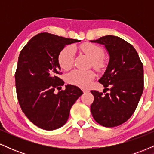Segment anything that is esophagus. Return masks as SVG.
Wrapping results in <instances>:
<instances>
[{
  "label": "esophagus",
  "mask_w": 154,
  "mask_h": 154,
  "mask_svg": "<svg viewBox=\"0 0 154 154\" xmlns=\"http://www.w3.org/2000/svg\"><path fill=\"white\" fill-rule=\"evenodd\" d=\"M82 91H83V93H88V92H89V91H88V90H84V89L82 90Z\"/></svg>",
  "instance_id": "1"
}]
</instances>
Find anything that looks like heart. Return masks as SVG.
Here are the masks:
<instances>
[{
    "mask_svg": "<svg viewBox=\"0 0 154 154\" xmlns=\"http://www.w3.org/2000/svg\"><path fill=\"white\" fill-rule=\"evenodd\" d=\"M81 51L87 55L91 59L92 66L96 69L99 70L104 66V61L102 56L103 51L98 45L93 43H85L80 45ZM75 50L70 45L64 47L60 51L58 57V61L61 69L64 70L69 69L73 66ZM95 72L92 70L82 71V70H74L66 75V81L69 84L78 87L85 88L89 85L90 82L94 79Z\"/></svg>",
    "mask_w": 154,
    "mask_h": 154,
    "instance_id": "1",
    "label": "heart"
}]
</instances>
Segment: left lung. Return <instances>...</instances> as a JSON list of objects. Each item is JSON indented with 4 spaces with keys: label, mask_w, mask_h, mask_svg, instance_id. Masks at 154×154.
<instances>
[{
    "label": "left lung",
    "mask_w": 154,
    "mask_h": 154,
    "mask_svg": "<svg viewBox=\"0 0 154 154\" xmlns=\"http://www.w3.org/2000/svg\"><path fill=\"white\" fill-rule=\"evenodd\" d=\"M105 45L109 62L98 82L109 90L103 94L91 91L94 101L91 111L93 118L106 128L118 126L130 119L135 112L143 91V66L130 43L114 35L91 40Z\"/></svg>",
    "instance_id": "left-lung-1"
}]
</instances>
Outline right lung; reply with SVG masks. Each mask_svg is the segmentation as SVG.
Listing matches in <instances>:
<instances>
[{"instance_id":"right-lung-1","label":"right lung","mask_w":154,"mask_h":154,"mask_svg":"<svg viewBox=\"0 0 154 154\" xmlns=\"http://www.w3.org/2000/svg\"><path fill=\"white\" fill-rule=\"evenodd\" d=\"M80 40L48 32L33 37L19 54L15 72L17 95L24 114L35 125L54 130L66 122L69 111L82 94L78 87L66 85L59 75V54L66 45Z\"/></svg>"}]
</instances>
